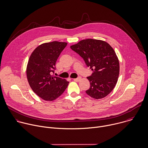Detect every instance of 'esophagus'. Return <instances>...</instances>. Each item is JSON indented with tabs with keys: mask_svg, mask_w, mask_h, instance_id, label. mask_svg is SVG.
<instances>
[{
	"mask_svg": "<svg viewBox=\"0 0 148 148\" xmlns=\"http://www.w3.org/2000/svg\"><path fill=\"white\" fill-rule=\"evenodd\" d=\"M81 77H77V78H76V79H73V80L74 81H75V82H79L80 80H81Z\"/></svg>",
	"mask_w": 148,
	"mask_h": 148,
	"instance_id": "esophagus-1",
	"label": "esophagus"
}]
</instances>
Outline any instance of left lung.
<instances>
[{
	"label": "left lung",
	"mask_w": 148,
	"mask_h": 148,
	"mask_svg": "<svg viewBox=\"0 0 148 148\" xmlns=\"http://www.w3.org/2000/svg\"><path fill=\"white\" fill-rule=\"evenodd\" d=\"M93 73L87 77L90 88L87 94L96 99L103 98L114 88L119 74V62L113 48L106 42L86 39L71 46Z\"/></svg>",
	"instance_id": "left-lung-1"
}]
</instances>
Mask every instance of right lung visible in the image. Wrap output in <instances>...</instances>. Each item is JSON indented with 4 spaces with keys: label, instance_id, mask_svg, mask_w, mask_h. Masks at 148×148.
Returning a JSON list of instances; mask_svg holds the SVG:
<instances>
[{
    "label": "right lung",
    "instance_id": "right-lung-1",
    "mask_svg": "<svg viewBox=\"0 0 148 148\" xmlns=\"http://www.w3.org/2000/svg\"><path fill=\"white\" fill-rule=\"evenodd\" d=\"M66 42L53 41L42 44L32 52L26 68V75L32 90L46 101H53L63 94L69 82L51 75L56 61Z\"/></svg>",
    "mask_w": 148,
    "mask_h": 148
}]
</instances>
